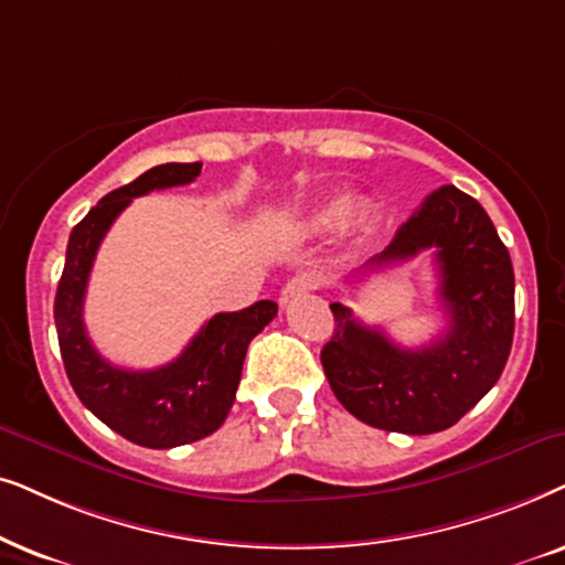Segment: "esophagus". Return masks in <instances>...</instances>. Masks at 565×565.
Here are the masks:
<instances>
[{
    "label": "esophagus",
    "instance_id": "obj_1",
    "mask_svg": "<svg viewBox=\"0 0 565 565\" xmlns=\"http://www.w3.org/2000/svg\"><path fill=\"white\" fill-rule=\"evenodd\" d=\"M312 289H318V278H315L312 274H299V276H295V278H289L287 281V287L281 289V305H289L291 299H297V297H302V295H307V291H312Z\"/></svg>",
    "mask_w": 565,
    "mask_h": 565
}]
</instances>
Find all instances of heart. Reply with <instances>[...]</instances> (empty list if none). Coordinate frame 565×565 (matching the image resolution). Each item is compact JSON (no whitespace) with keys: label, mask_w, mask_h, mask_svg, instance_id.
I'll list each match as a JSON object with an SVG mask.
<instances>
[{"label":"heart","mask_w":565,"mask_h":565,"mask_svg":"<svg viewBox=\"0 0 565 565\" xmlns=\"http://www.w3.org/2000/svg\"><path fill=\"white\" fill-rule=\"evenodd\" d=\"M345 212V201H330V204L320 206L318 212L310 216V227L315 230H326L330 224H335L341 220V214Z\"/></svg>","instance_id":"1"}]
</instances>
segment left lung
<instances>
[{
	"label": "left lung",
	"instance_id": "1",
	"mask_svg": "<svg viewBox=\"0 0 565 565\" xmlns=\"http://www.w3.org/2000/svg\"><path fill=\"white\" fill-rule=\"evenodd\" d=\"M420 250H434L439 302L449 318L445 335L424 349H403L333 302L335 330L320 351L343 408L385 431L436 434L455 426L501 377L514 338V268L476 199L441 185L364 270Z\"/></svg>",
	"mask_w": 565,
	"mask_h": 565
}]
</instances>
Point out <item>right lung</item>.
I'll list each match as a JSON object with an SVG mask.
<instances>
[{
	"mask_svg": "<svg viewBox=\"0 0 565 565\" xmlns=\"http://www.w3.org/2000/svg\"><path fill=\"white\" fill-rule=\"evenodd\" d=\"M201 162H168L116 188L72 230L56 289L54 320L64 370L74 393L105 426L149 449H170L204 439L224 424L235 403L247 345L278 307L260 299L239 312H220L193 335L183 353L157 370L134 372L105 361L87 338L82 307L97 247L131 199L162 188L193 183Z\"/></svg>",
	"mask_w": 565,
	"mask_h": 565,
	"instance_id": "add662e5",
	"label": "right lung"
}]
</instances>
